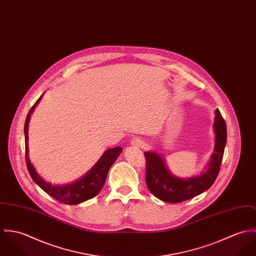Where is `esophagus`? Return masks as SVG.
<instances>
[{
  "mask_svg": "<svg viewBox=\"0 0 256 256\" xmlns=\"http://www.w3.org/2000/svg\"><path fill=\"white\" fill-rule=\"evenodd\" d=\"M130 144H132V146H134V147H142L143 144H144V142L142 140V138H134L132 140Z\"/></svg>",
  "mask_w": 256,
  "mask_h": 256,
  "instance_id": "obj_1",
  "label": "esophagus"
}]
</instances>
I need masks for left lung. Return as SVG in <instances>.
Returning a JSON list of instances; mask_svg holds the SVG:
<instances>
[{
	"mask_svg": "<svg viewBox=\"0 0 256 256\" xmlns=\"http://www.w3.org/2000/svg\"><path fill=\"white\" fill-rule=\"evenodd\" d=\"M213 130L215 134L214 151L208 164L198 176H176L168 169L162 154L155 151L144 153L147 163L146 184L153 196L164 202L178 203L196 198L210 188L219 174L227 142L226 122L218 109L215 110Z\"/></svg>",
	"mask_w": 256,
	"mask_h": 256,
	"instance_id": "left-lung-1",
	"label": "left lung"
}]
</instances>
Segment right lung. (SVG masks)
I'll list each match as a JSON object with an SVG mask.
<instances>
[{
	"mask_svg": "<svg viewBox=\"0 0 256 256\" xmlns=\"http://www.w3.org/2000/svg\"><path fill=\"white\" fill-rule=\"evenodd\" d=\"M43 95L36 101L34 106L30 109L26 124H24V136H26V166L28 169L29 174L32 180L40 186L46 194L51 196L53 198L57 199L58 201L68 204L74 205L84 202L88 199L93 198L96 196L100 190H102L106 178L108 174L109 169L114 164V161L122 153V148L116 146L114 148L106 150L97 163L84 174L78 180L64 184H53L50 182L45 180L40 174H38L37 170L30 162L28 156V124L30 120L31 114L33 113L35 107L39 104L40 100L42 99Z\"/></svg>",
	"mask_w": 256,
	"mask_h": 256,
	"instance_id": "right-lung-1",
	"label": "right lung"
}]
</instances>
